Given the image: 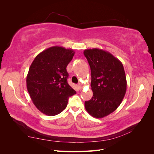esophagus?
<instances>
[{"label": "esophagus", "mask_w": 154, "mask_h": 154, "mask_svg": "<svg viewBox=\"0 0 154 154\" xmlns=\"http://www.w3.org/2000/svg\"><path fill=\"white\" fill-rule=\"evenodd\" d=\"M78 88L80 90H82V88H83V86H82V85L81 84V83H79V84L78 85Z\"/></svg>", "instance_id": "obj_1"}]
</instances>
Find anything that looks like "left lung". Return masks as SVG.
Instances as JSON below:
<instances>
[{
  "label": "left lung",
  "mask_w": 154,
  "mask_h": 154,
  "mask_svg": "<svg viewBox=\"0 0 154 154\" xmlns=\"http://www.w3.org/2000/svg\"><path fill=\"white\" fill-rule=\"evenodd\" d=\"M91 71L92 98L85 101L88 113L102 118L113 112L127 91V78L122 63L110 53L100 49L83 51Z\"/></svg>",
  "instance_id": "8db88e82"
}]
</instances>
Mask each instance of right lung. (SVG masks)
Wrapping results in <instances>:
<instances>
[{
  "instance_id": "right-lung-1",
  "label": "right lung",
  "mask_w": 154,
  "mask_h": 154,
  "mask_svg": "<svg viewBox=\"0 0 154 154\" xmlns=\"http://www.w3.org/2000/svg\"><path fill=\"white\" fill-rule=\"evenodd\" d=\"M74 51L60 46L43 51L32 62L26 78L27 89L35 106L49 116L66 108L70 96L76 92L67 83L66 67Z\"/></svg>"
}]
</instances>
